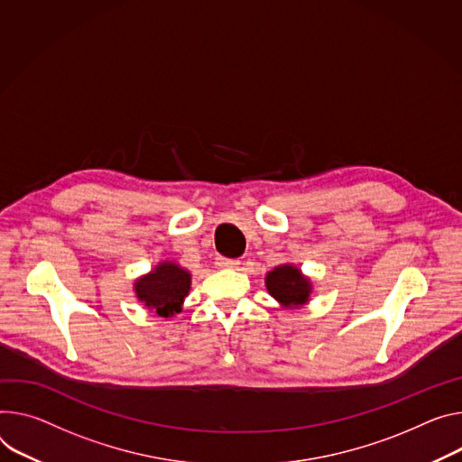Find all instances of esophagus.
I'll return each mask as SVG.
<instances>
[{
	"label": "esophagus",
	"instance_id": "obj_1",
	"mask_svg": "<svg viewBox=\"0 0 462 462\" xmlns=\"http://www.w3.org/2000/svg\"><path fill=\"white\" fill-rule=\"evenodd\" d=\"M216 265H217L219 269H236V267L239 265V262H237V260H228V258L219 256V258H216Z\"/></svg>",
	"mask_w": 462,
	"mask_h": 462
}]
</instances>
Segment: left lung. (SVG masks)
<instances>
[{"label":"left lung","mask_w":462,"mask_h":462,"mask_svg":"<svg viewBox=\"0 0 462 462\" xmlns=\"http://www.w3.org/2000/svg\"><path fill=\"white\" fill-rule=\"evenodd\" d=\"M271 295L283 306H302L308 302L311 283L292 265H280L265 278Z\"/></svg>","instance_id":"8db88e82"}]
</instances>
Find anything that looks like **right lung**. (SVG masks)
Here are the masks:
<instances>
[{
  "instance_id": "1",
  "label": "right lung",
  "mask_w": 462,
  "mask_h": 462,
  "mask_svg": "<svg viewBox=\"0 0 462 462\" xmlns=\"http://www.w3.org/2000/svg\"><path fill=\"white\" fill-rule=\"evenodd\" d=\"M191 276L171 262H163L151 274L136 282L138 299L160 317H171L180 311V306L189 292Z\"/></svg>"
}]
</instances>
